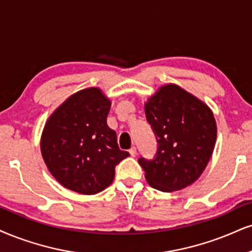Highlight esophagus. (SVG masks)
<instances>
[{
	"label": "esophagus",
	"mask_w": 252,
	"mask_h": 252,
	"mask_svg": "<svg viewBox=\"0 0 252 252\" xmlns=\"http://www.w3.org/2000/svg\"><path fill=\"white\" fill-rule=\"evenodd\" d=\"M129 154H131V157L134 158L136 155V148L135 147H132L131 150H129Z\"/></svg>",
	"instance_id": "34e87169"
}]
</instances>
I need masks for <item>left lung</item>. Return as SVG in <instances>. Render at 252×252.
Masks as SVG:
<instances>
[{
	"label": "left lung",
	"mask_w": 252,
	"mask_h": 252,
	"mask_svg": "<svg viewBox=\"0 0 252 252\" xmlns=\"http://www.w3.org/2000/svg\"><path fill=\"white\" fill-rule=\"evenodd\" d=\"M145 113L158 141L153 159H139L147 182L164 192L190 186L206 169L215 147L212 110L180 86L167 84L148 99Z\"/></svg>",
	"instance_id": "left-lung-1"
}]
</instances>
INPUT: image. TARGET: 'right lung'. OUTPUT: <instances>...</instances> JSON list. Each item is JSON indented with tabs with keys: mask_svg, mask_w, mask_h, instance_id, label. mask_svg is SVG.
Segmentation results:
<instances>
[{
	"mask_svg": "<svg viewBox=\"0 0 252 252\" xmlns=\"http://www.w3.org/2000/svg\"><path fill=\"white\" fill-rule=\"evenodd\" d=\"M111 101L100 89L73 93L46 121L40 138L43 160L65 188L93 195L113 182L116 166L129 157L107 126Z\"/></svg>",
	"mask_w": 252,
	"mask_h": 252,
	"instance_id": "obj_1",
	"label": "right lung"
}]
</instances>
